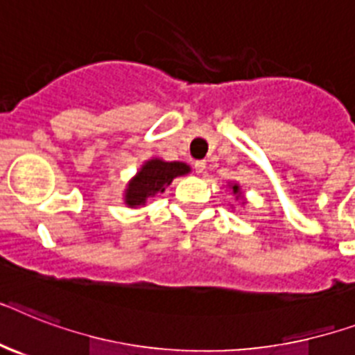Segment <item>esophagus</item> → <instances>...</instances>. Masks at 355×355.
Returning <instances> with one entry per match:
<instances>
[{
	"label": "esophagus",
	"mask_w": 355,
	"mask_h": 355,
	"mask_svg": "<svg viewBox=\"0 0 355 355\" xmlns=\"http://www.w3.org/2000/svg\"><path fill=\"white\" fill-rule=\"evenodd\" d=\"M193 168H195V171H197L198 175H202L204 169H206V162H204V160H197V162L193 164Z\"/></svg>",
	"instance_id": "obj_1"
}]
</instances>
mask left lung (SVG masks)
<instances>
[{"instance_id": "left-lung-1", "label": "left lung", "mask_w": 355, "mask_h": 355, "mask_svg": "<svg viewBox=\"0 0 355 355\" xmlns=\"http://www.w3.org/2000/svg\"><path fill=\"white\" fill-rule=\"evenodd\" d=\"M233 193H239V186H237V184L233 186Z\"/></svg>"}]
</instances>
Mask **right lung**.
<instances>
[{
    "label": "right lung",
    "instance_id": "obj_1",
    "mask_svg": "<svg viewBox=\"0 0 355 355\" xmlns=\"http://www.w3.org/2000/svg\"><path fill=\"white\" fill-rule=\"evenodd\" d=\"M189 171L182 162H164V160H149L142 166L138 175L129 182L125 191V204L131 207L142 206L146 198L153 197L155 193H162L166 186L173 182L178 175H186Z\"/></svg>",
    "mask_w": 355,
    "mask_h": 355
}]
</instances>
